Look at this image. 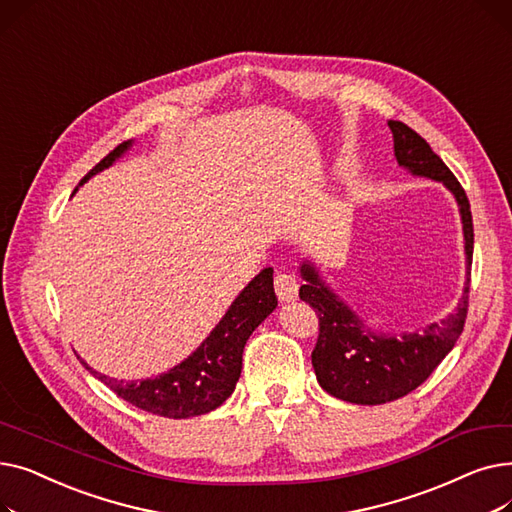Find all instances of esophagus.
<instances>
[{
  "label": "esophagus",
  "instance_id": "34e87169",
  "mask_svg": "<svg viewBox=\"0 0 512 512\" xmlns=\"http://www.w3.org/2000/svg\"><path fill=\"white\" fill-rule=\"evenodd\" d=\"M274 288L280 301H294L299 294V282L294 280L292 274L288 272H278L274 278Z\"/></svg>",
  "mask_w": 512,
  "mask_h": 512
}]
</instances>
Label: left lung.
<instances>
[{"instance_id": "obj_1", "label": "left lung", "mask_w": 512, "mask_h": 512, "mask_svg": "<svg viewBox=\"0 0 512 512\" xmlns=\"http://www.w3.org/2000/svg\"><path fill=\"white\" fill-rule=\"evenodd\" d=\"M388 126L394 137L398 164L415 176L444 182L456 197L465 232L467 282L463 299L454 313L440 324L427 326L423 332L396 338L365 328L363 321L321 282L311 263L301 265L305 284L299 290V297L313 307L319 319V334L311 353L317 382L332 396L355 402V405H382L421 386L452 351L469 311L473 218L465 188L413 128L396 120H390Z\"/></svg>"}]
</instances>
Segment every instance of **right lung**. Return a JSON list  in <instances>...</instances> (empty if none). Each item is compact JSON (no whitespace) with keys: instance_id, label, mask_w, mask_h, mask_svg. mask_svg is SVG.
Masks as SVG:
<instances>
[{"instance_id":"1","label":"right lung","mask_w":512,"mask_h":512,"mask_svg":"<svg viewBox=\"0 0 512 512\" xmlns=\"http://www.w3.org/2000/svg\"><path fill=\"white\" fill-rule=\"evenodd\" d=\"M128 147L130 143H122L112 153H107L80 180V184L87 182L103 168L112 166L114 159L120 157ZM276 305L278 299L274 292V270L272 267H265L238 294L220 324L215 326V330L207 336V340L197 351L168 373L157 375L153 380L124 382L93 371L85 361L83 365L107 388L114 390L120 398L141 411L170 419L205 415L218 409L234 392V386L240 378L245 344L253 330L276 309Z\"/></svg>"}]
</instances>
